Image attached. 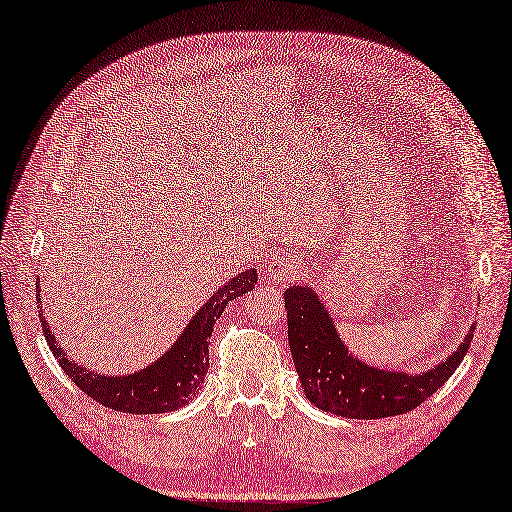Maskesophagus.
Returning a JSON list of instances; mask_svg holds the SVG:
<instances>
[{
    "instance_id": "obj_1",
    "label": "esophagus",
    "mask_w": 512,
    "mask_h": 512,
    "mask_svg": "<svg viewBox=\"0 0 512 512\" xmlns=\"http://www.w3.org/2000/svg\"><path fill=\"white\" fill-rule=\"evenodd\" d=\"M302 272H304V266L300 259L280 251L270 255L266 263H263V274L276 280V283H293V280H298L302 276Z\"/></svg>"
}]
</instances>
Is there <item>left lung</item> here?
I'll use <instances>...</instances> for the list:
<instances>
[{"instance_id":"8db88e82","label":"left lung","mask_w":512,"mask_h":512,"mask_svg":"<svg viewBox=\"0 0 512 512\" xmlns=\"http://www.w3.org/2000/svg\"><path fill=\"white\" fill-rule=\"evenodd\" d=\"M289 349L306 398L325 412L349 419L404 415L436 393L466 357L474 327L459 349L419 376L361 364L338 338L334 321L310 287L285 291Z\"/></svg>"}]
</instances>
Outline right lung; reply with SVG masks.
I'll return each mask as SVG.
<instances>
[{
    "instance_id": "add662e5",
    "label": "right lung",
    "mask_w": 512,
    "mask_h": 512,
    "mask_svg": "<svg viewBox=\"0 0 512 512\" xmlns=\"http://www.w3.org/2000/svg\"><path fill=\"white\" fill-rule=\"evenodd\" d=\"M255 283V268L229 278L200 308L183 336L176 340L166 355L159 357L153 366L127 376H104L76 366L65 351L59 349L42 315L40 321L44 327V338L51 346L55 359L63 372L80 387V391H85L89 398L112 410L131 412V415H159V412H170L185 406L202 389L204 376L208 372V344L214 321L221 317L225 306L234 298L253 291ZM38 291L40 287H36V295Z\"/></svg>"
}]
</instances>
